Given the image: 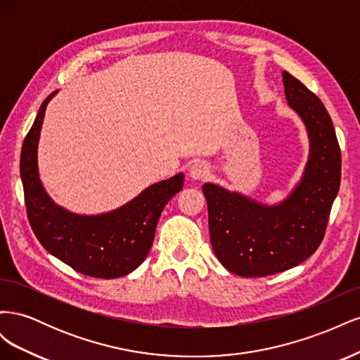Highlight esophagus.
Returning a JSON list of instances; mask_svg holds the SVG:
<instances>
[{"instance_id":"obj_1","label":"esophagus","mask_w":360,"mask_h":360,"mask_svg":"<svg viewBox=\"0 0 360 360\" xmlns=\"http://www.w3.org/2000/svg\"><path fill=\"white\" fill-rule=\"evenodd\" d=\"M210 174V168L209 165H207L205 162L202 160H197L193 162L192 165L189 167V176L193 179V180H202L205 179L207 176Z\"/></svg>"}]
</instances>
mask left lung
<instances>
[{
  "label": "left lung",
  "instance_id": "left-lung-1",
  "mask_svg": "<svg viewBox=\"0 0 360 360\" xmlns=\"http://www.w3.org/2000/svg\"><path fill=\"white\" fill-rule=\"evenodd\" d=\"M288 106L307 129L309 155L300 181L278 204L204 183L212 248L231 274L259 278L288 270L320 246L341 183V150L323 102L282 72Z\"/></svg>",
  "mask_w": 360,
  "mask_h": 360
}]
</instances>
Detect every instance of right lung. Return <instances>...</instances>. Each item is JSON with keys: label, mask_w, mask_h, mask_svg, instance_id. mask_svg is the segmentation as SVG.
Here are the masks:
<instances>
[{"label": "right lung", "mask_w": 360, "mask_h": 360, "mask_svg": "<svg viewBox=\"0 0 360 360\" xmlns=\"http://www.w3.org/2000/svg\"><path fill=\"white\" fill-rule=\"evenodd\" d=\"M41 103L20 151L30 225L41 246L82 275L114 279L134 271L147 258L163 207L183 188L184 174L158 181L138 197L101 214H78L53 201L39 174V139L46 106Z\"/></svg>", "instance_id": "1"}]
</instances>
